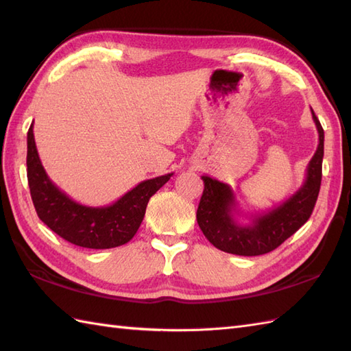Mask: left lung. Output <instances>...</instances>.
I'll use <instances>...</instances> for the list:
<instances>
[{
    "label": "left lung",
    "instance_id": "1",
    "mask_svg": "<svg viewBox=\"0 0 351 351\" xmlns=\"http://www.w3.org/2000/svg\"><path fill=\"white\" fill-rule=\"evenodd\" d=\"M318 147L306 167V178L302 187L279 206L267 213L252 215L247 225L237 221V200L230 185L202 176L205 189L197 208V223L204 235L214 247L240 256H258L274 250L295 234L311 217L319 185L324 155V131L317 119Z\"/></svg>",
    "mask_w": 351,
    "mask_h": 351
}]
</instances>
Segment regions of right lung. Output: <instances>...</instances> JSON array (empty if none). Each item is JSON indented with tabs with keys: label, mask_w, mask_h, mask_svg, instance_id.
I'll return each instance as SVG.
<instances>
[{
	"label": "right lung",
	"mask_w": 351,
	"mask_h": 351,
	"mask_svg": "<svg viewBox=\"0 0 351 351\" xmlns=\"http://www.w3.org/2000/svg\"><path fill=\"white\" fill-rule=\"evenodd\" d=\"M171 175L140 182L107 206L81 205L49 180L37 154L33 123L27 134V178L36 213L51 230L80 247L111 249L128 243L143 221L149 199Z\"/></svg>",
	"instance_id": "1"
}]
</instances>
